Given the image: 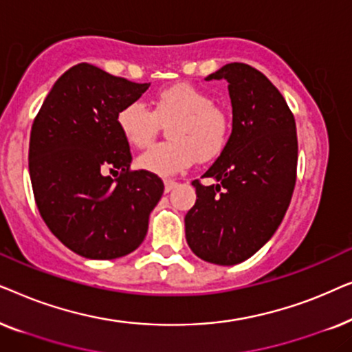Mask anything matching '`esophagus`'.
Masks as SVG:
<instances>
[{"label":"esophagus","mask_w":352,"mask_h":352,"mask_svg":"<svg viewBox=\"0 0 352 352\" xmlns=\"http://www.w3.org/2000/svg\"><path fill=\"white\" fill-rule=\"evenodd\" d=\"M176 184H177L176 181H173V179H166V181H165V192H170V190L175 189Z\"/></svg>","instance_id":"34e87169"}]
</instances>
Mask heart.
I'll return each instance as SVG.
<instances>
[{
    "instance_id": "heart-1",
    "label": "heart",
    "mask_w": 352,
    "mask_h": 352,
    "mask_svg": "<svg viewBox=\"0 0 352 352\" xmlns=\"http://www.w3.org/2000/svg\"><path fill=\"white\" fill-rule=\"evenodd\" d=\"M170 141L157 144L139 155L138 166L157 176H175L197 158L210 160L223 151L229 138L228 113L208 93L189 83L165 88L152 98V110L129 102L117 113V126L129 146L142 148L155 139L160 123H169Z\"/></svg>"
}]
</instances>
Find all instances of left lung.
Wrapping results in <instances>:
<instances>
[{
  "mask_svg": "<svg viewBox=\"0 0 352 352\" xmlns=\"http://www.w3.org/2000/svg\"><path fill=\"white\" fill-rule=\"evenodd\" d=\"M206 81H228L232 133L221 155L192 182L197 201L187 211L186 240L206 263L234 266L272 237L296 182L298 139L293 113L266 75L247 64H226Z\"/></svg>",
  "mask_w": 352,
  "mask_h": 352,
  "instance_id": "left-lung-1",
  "label": "left lung"
}]
</instances>
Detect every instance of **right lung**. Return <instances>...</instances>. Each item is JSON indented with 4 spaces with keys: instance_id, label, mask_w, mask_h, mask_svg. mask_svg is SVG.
I'll list each match as a JSON object with an SVG mask.
<instances>
[{
    "instance_id": "add662e5",
    "label": "right lung",
    "mask_w": 352,
    "mask_h": 352,
    "mask_svg": "<svg viewBox=\"0 0 352 352\" xmlns=\"http://www.w3.org/2000/svg\"><path fill=\"white\" fill-rule=\"evenodd\" d=\"M148 86L83 62L56 81L33 122L28 171L36 206L80 256L122 258L146 239L165 187L152 173L129 171L133 157L117 113Z\"/></svg>"
}]
</instances>
